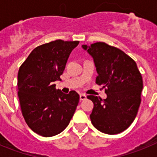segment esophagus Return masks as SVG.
<instances>
[{
    "mask_svg": "<svg viewBox=\"0 0 157 157\" xmlns=\"http://www.w3.org/2000/svg\"><path fill=\"white\" fill-rule=\"evenodd\" d=\"M86 98V96L85 94H80V101H83V100H85Z\"/></svg>",
    "mask_w": 157,
    "mask_h": 157,
    "instance_id": "34e87169",
    "label": "esophagus"
}]
</instances>
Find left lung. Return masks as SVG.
<instances>
[{"mask_svg":"<svg viewBox=\"0 0 157 157\" xmlns=\"http://www.w3.org/2000/svg\"><path fill=\"white\" fill-rule=\"evenodd\" d=\"M82 48L94 58L98 73L96 83L108 95L104 100L87 96L94 105L91 123L101 132L120 134L130 127L138 113L143 89L141 74L134 59L116 47L96 42Z\"/></svg>","mask_w":157,"mask_h":157,"instance_id":"left-lung-1","label":"left lung"}]
</instances>
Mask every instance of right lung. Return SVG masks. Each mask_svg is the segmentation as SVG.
I'll list each match as a JSON object with an SVG mask.
<instances>
[{"label":"right lung","instance_id":"right-lung-1","mask_svg":"<svg viewBox=\"0 0 157 157\" xmlns=\"http://www.w3.org/2000/svg\"><path fill=\"white\" fill-rule=\"evenodd\" d=\"M78 41L58 39L36 47L19 67L18 96L25 121L43 137L61 133L70 123L79 101L75 90L56 89L69 55Z\"/></svg>","mask_w":157,"mask_h":157}]
</instances>
